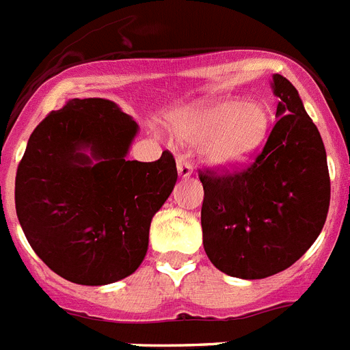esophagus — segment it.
<instances>
[{
  "mask_svg": "<svg viewBox=\"0 0 350 350\" xmlns=\"http://www.w3.org/2000/svg\"><path fill=\"white\" fill-rule=\"evenodd\" d=\"M177 170H178V175H180L182 178L191 177L193 163H191V159H189V155L186 154L177 155Z\"/></svg>",
  "mask_w": 350,
  "mask_h": 350,
  "instance_id": "1",
  "label": "esophagus"
}]
</instances>
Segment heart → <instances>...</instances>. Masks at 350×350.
Listing matches in <instances>:
<instances>
[{
	"instance_id": "b5f03b06",
	"label": "heart",
	"mask_w": 350,
	"mask_h": 350,
	"mask_svg": "<svg viewBox=\"0 0 350 350\" xmlns=\"http://www.w3.org/2000/svg\"><path fill=\"white\" fill-rule=\"evenodd\" d=\"M270 116L262 103H241L234 98L200 103L180 118L187 139L207 141V154L218 164H238L267 139Z\"/></svg>"
}]
</instances>
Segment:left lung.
<instances>
[{
	"mask_svg": "<svg viewBox=\"0 0 350 350\" xmlns=\"http://www.w3.org/2000/svg\"><path fill=\"white\" fill-rule=\"evenodd\" d=\"M279 98L272 132L247 166L198 170L207 258L239 279L290 268L319 238L331 178L324 141L290 80L273 75Z\"/></svg>",
	"mask_w": 350,
	"mask_h": 350,
	"instance_id": "obj_1",
	"label": "left lung"
}]
</instances>
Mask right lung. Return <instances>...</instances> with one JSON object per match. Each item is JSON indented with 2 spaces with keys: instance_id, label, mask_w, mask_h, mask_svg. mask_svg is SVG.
Returning <instances> with one entry per match:
<instances>
[{
  "instance_id": "1",
  "label": "right lung",
  "mask_w": 350,
  "mask_h": 350,
  "mask_svg": "<svg viewBox=\"0 0 350 350\" xmlns=\"http://www.w3.org/2000/svg\"><path fill=\"white\" fill-rule=\"evenodd\" d=\"M135 132V121L103 98L69 100L31 132L16 173V213L57 275L111 284L146 256L152 216L178 175L168 150L154 163L126 161Z\"/></svg>"
}]
</instances>
